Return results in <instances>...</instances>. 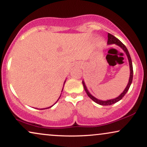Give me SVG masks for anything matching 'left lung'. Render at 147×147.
<instances>
[{"instance_id": "left-lung-1", "label": "left lung", "mask_w": 147, "mask_h": 147, "mask_svg": "<svg viewBox=\"0 0 147 147\" xmlns=\"http://www.w3.org/2000/svg\"><path fill=\"white\" fill-rule=\"evenodd\" d=\"M108 45H110V44H116V45H117L119 46V47H121L122 49L124 50V51L126 53V55H127L128 61H129V65H130V78H129V81H128V85L126 87L125 89H124L123 92H122V93L120 94L119 96H118L117 98H114V99L106 100V101H103V100H98V99H97V98H96L95 97H94V96L92 95H91L90 92H88L87 88H86V86L85 85V83H84V82L83 80V81H82V84H83L84 88V90H85L86 93H87L88 96H89V98H91V99L93 100V101L95 102L96 103H97V104H100V105H102V106L112 105V104H115L117 102L120 101V100H121L122 98L124 97V95H125V94H126V92H128V90H129V88H130V85H131L132 82V78H133V68H132V60H131V58H130V55L129 54V52H128L127 48L126 47V46L124 45V44L122 43L119 39H117V38L114 37V35H112L110 33L108 34Z\"/></svg>"}]
</instances>
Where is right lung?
Instances as JSON below:
<instances>
[{
    "instance_id": "1",
    "label": "right lung",
    "mask_w": 147,
    "mask_h": 147,
    "mask_svg": "<svg viewBox=\"0 0 147 147\" xmlns=\"http://www.w3.org/2000/svg\"><path fill=\"white\" fill-rule=\"evenodd\" d=\"M65 82H64V84H65ZM60 98V97H59ZM59 99H58V100H59ZM50 106V107H49V108H44V109H47V108H51V107H52V106ZM41 110H43V109H41Z\"/></svg>"
}]
</instances>
